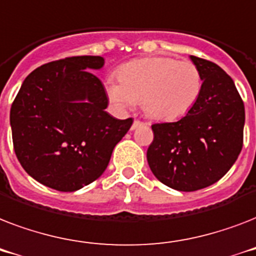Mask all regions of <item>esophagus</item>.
<instances>
[{"label": "esophagus", "instance_id": "obj_1", "mask_svg": "<svg viewBox=\"0 0 256 256\" xmlns=\"http://www.w3.org/2000/svg\"><path fill=\"white\" fill-rule=\"evenodd\" d=\"M144 124H144V122H142V120H136L134 122H132V130H136V128H140V126H144Z\"/></svg>", "mask_w": 256, "mask_h": 256}]
</instances>
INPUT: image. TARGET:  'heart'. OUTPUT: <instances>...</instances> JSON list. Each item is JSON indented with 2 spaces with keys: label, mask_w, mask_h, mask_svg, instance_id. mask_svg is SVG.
Returning a JSON list of instances; mask_svg holds the SVG:
<instances>
[{
  "label": "heart",
  "mask_w": 256,
  "mask_h": 256,
  "mask_svg": "<svg viewBox=\"0 0 256 256\" xmlns=\"http://www.w3.org/2000/svg\"><path fill=\"white\" fill-rule=\"evenodd\" d=\"M202 85V74L192 62L148 57L124 64L118 70V81L106 80L104 92L118 110L140 102L150 118L174 120L194 108Z\"/></svg>",
  "instance_id": "b5f03b06"
}]
</instances>
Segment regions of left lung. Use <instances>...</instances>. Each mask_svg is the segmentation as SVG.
<instances>
[{"instance_id": "8db88e82", "label": "left lung", "mask_w": 256, "mask_h": 256, "mask_svg": "<svg viewBox=\"0 0 256 256\" xmlns=\"http://www.w3.org/2000/svg\"><path fill=\"white\" fill-rule=\"evenodd\" d=\"M203 85L195 106L176 122L154 124L148 148L152 174L178 191L218 182L243 148L244 104L231 77L216 64L191 56Z\"/></svg>"}]
</instances>
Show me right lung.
I'll use <instances>...</instances> for the list:
<instances>
[{
    "label": "right lung",
    "mask_w": 256,
    "mask_h": 256,
    "mask_svg": "<svg viewBox=\"0 0 256 256\" xmlns=\"http://www.w3.org/2000/svg\"><path fill=\"white\" fill-rule=\"evenodd\" d=\"M104 64L98 56L45 64L25 78L12 104L16 156L30 176L50 188L76 191L100 178L132 124V118L104 112L108 96L90 72Z\"/></svg>",
    "instance_id": "obj_1"
}]
</instances>
